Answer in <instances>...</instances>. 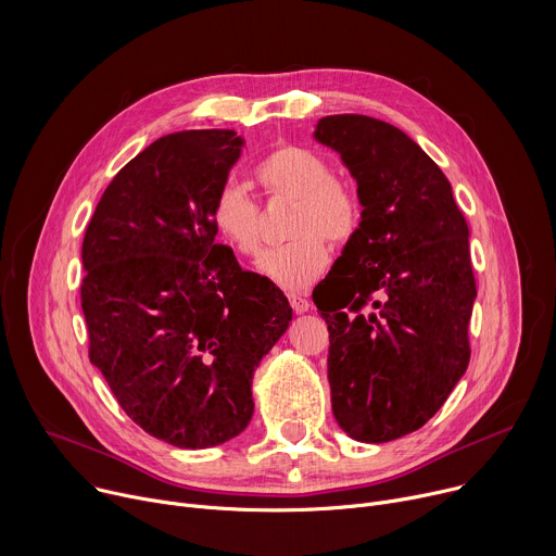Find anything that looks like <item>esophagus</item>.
<instances>
[{
  "label": "esophagus",
  "mask_w": 556,
  "mask_h": 556,
  "mask_svg": "<svg viewBox=\"0 0 556 556\" xmlns=\"http://www.w3.org/2000/svg\"><path fill=\"white\" fill-rule=\"evenodd\" d=\"M288 299H290V305H292V309H294L296 314H303V312L309 309V301H307L303 294H294V292H292Z\"/></svg>",
  "instance_id": "esophagus-1"
}]
</instances>
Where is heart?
Listing matches in <instances>:
<instances>
[{
	"label": "heart",
	"instance_id": "b5f03b06",
	"mask_svg": "<svg viewBox=\"0 0 556 556\" xmlns=\"http://www.w3.org/2000/svg\"><path fill=\"white\" fill-rule=\"evenodd\" d=\"M255 178L270 200H294L288 222L292 240L270 249L260 270L286 290H303L319 279L330 260V242L343 244L356 232L361 204L356 193L334 180L332 167L316 151L283 144L270 151L255 169ZM211 222L222 240L244 257L262 249V208L235 182H224L211 204Z\"/></svg>",
	"mask_w": 556,
	"mask_h": 556
}]
</instances>
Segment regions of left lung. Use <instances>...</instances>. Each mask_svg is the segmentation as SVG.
<instances>
[{
	"instance_id": "1",
	"label": "left lung",
	"mask_w": 556,
	"mask_h": 556,
	"mask_svg": "<svg viewBox=\"0 0 556 556\" xmlns=\"http://www.w3.org/2000/svg\"><path fill=\"white\" fill-rule=\"evenodd\" d=\"M314 138L341 153L363 204L312 296L330 332L332 412L350 438L389 442L429 422L468 367V226L446 176L399 127L337 114Z\"/></svg>"
}]
</instances>
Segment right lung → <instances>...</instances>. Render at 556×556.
<instances>
[{"mask_svg":"<svg viewBox=\"0 0 556 556\" xmlns=\"http://www.w3.org/2000/svg\"><path fill=\"white\" fill-rule=\"evenodd\" d=\"M232 129L157 138L108 185L84 237L90 361L123 412L180 448L253 418V374L292 307L215 242L211 204L242 153Z\"/></svg>","mask_w":556,"mask_h":556,"instance_id":"1","label":"right lung"}]
</instances>
